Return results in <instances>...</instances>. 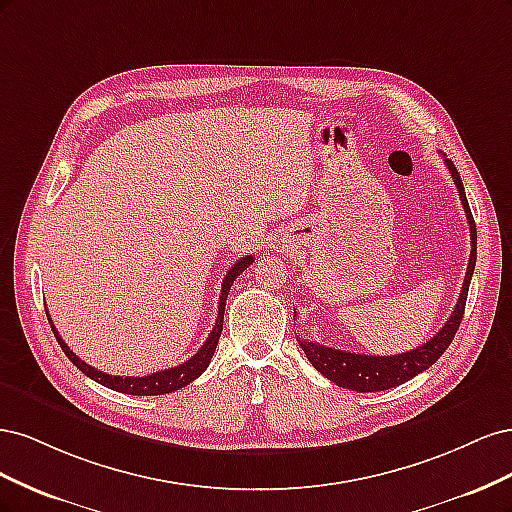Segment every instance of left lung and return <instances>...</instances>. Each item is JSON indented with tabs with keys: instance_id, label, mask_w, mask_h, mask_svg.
Returning <instances> with one entry per match:
<instances>
[{
	"instance_id": "1",
	"label": "left lung",
	"mask_w": 512,
	"mask_h": 512,
	"mask_svg": "<svg viewBox=\"0 0 512 512\" xmlns=\"http://www.w3.org/2000/svg\"><path fill=\"white\" fill-rule=\"evenodd\" d=\"M444 164L455 181V188L459 192L463 211H466V218L470 224V239H472L470 241L472 252H470L466 280H463L455 312L448 316L444 327L436 335H433L427 344L418 346L410 352H404V354H395V356L356 354V352L322 346L316 342H307V339L299 337V346L303 348L307 361L312 363L324 378H329L337 386H344V389H350L356 393L389 391V389H393V386L404 384V382L412 380L414 376L421 374V371L429 369L453 342V337H455L459 324H461V318H463V309H466L468 288H470V280H472V273L476 267V224H474L472 211H470L468 198H466V190H463V183H461V177L457 173L455 164L448 158L444 160Z\"/></svg>"
}]
</instances>
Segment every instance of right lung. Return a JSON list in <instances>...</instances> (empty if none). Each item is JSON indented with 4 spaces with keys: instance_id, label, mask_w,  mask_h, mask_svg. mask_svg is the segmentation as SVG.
<instances>
[{
    "instance_id": "right-lung-1",
    "label": "right lung",
    "mask_w": 512,
    "mask_h": 512,
    "mask_svg": "<svg viewBox=\"0 0 512 512\" xmlns=\"http://www.w3.org/2000/svg\"><path fill=\"white\" fill-rule=\"evenodd\" d=\"M254 262V256H245L241 258L239 262H235V265L230 267V271L226 273L224 282H222V294H220V305H218V320H215L213 324V331L209 333L207 342L203 344V348H200L192 359H188L185 363L177 365V367H170V369H162V371H156V374H149V376H143V378H134V376H111V374H104V371H98L96 367L87 365L85 361H81L79 356H76L68 346L64 339H61V335L57 333V329L53 327V320L49 318L51 327H53V333H55V339L59 342L61 350H64V354L68 356V359L79 367L83 374L91 380H96L98 384L106 386V389H113V391H119V393H126V395H166V393H175L179 389H183V386H188L190 382H194L203 371L209 367L211 359H213V352H215V346H218L220 342V335H222V327H224V307H226V299H228V292H230V286L235 284L237 275H241L247 267H250ZM49 316V314H46Z\"/></svg>"
}]
</instances>
